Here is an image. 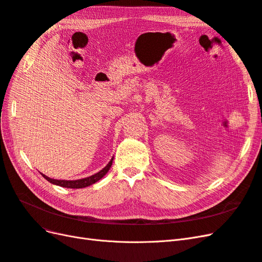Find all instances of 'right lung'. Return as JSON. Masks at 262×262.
<instances>
[{
    "instance_id": "obj_1",
    "label": "right lung",
    "mask_w": 262,
    "mask_h": 262,
    "mask_svg": "<svg viewBox=\"0 0 262 262\" xmlns=\"http://www.w3.org/2000/svg\"><path fill=\"white\" fill-rule=\"evenodd\" d=\"M113 161H114V157L112 158V160H110V162L100 171H98L97 173H94V175H92L90 177L83 178V179H77V180H60V179H52V178H50L48 176L43 175V173H41V175H42V177L45 179H47L49 182H51V184L60 186V187L71 188V189L85 188V187H89V186L95 184V182H97L98 180H100L102 177H104L106 173L108 172V170L110 169V167H112Z\"/></svg>"
}]
</instances>
